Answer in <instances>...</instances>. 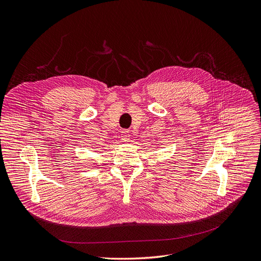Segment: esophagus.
<instances>
[{
    "label": "esophagus",
    "mask_w": 261,
    "mask_h": 261,
    "mask_svg": "<svg viewBox=\"0 0 261 261\" xmlns=\"http://www.w3.org/2000/svg\"><path fill=\"white\" fill-rule=\"evenodd\" d=\"M129 132L128 130H122V133H121V139H122V141L123 142H128V140H129Z\"/></svg>",
    "instance_id": "34e87169"
}]
</instances>
